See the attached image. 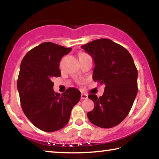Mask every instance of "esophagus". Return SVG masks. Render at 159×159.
<instances>
[{"instance_id": "esophagus-1", "label": "esophagus", "mask_w": 159, "mask_h": 159, "mask_svg": "<svg viewBox=\"0 0 159 159\" xmlns=\"http://www.w3.org/2000/svg\"><path fill=\"white\" fill-rule=\"evenodd\" d=\"M80 99H81V100H83V99H88V95H85V94H81V96H80Z\"/></svg>"}]
</instances>
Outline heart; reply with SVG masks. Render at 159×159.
<instances>
[{
  "label": "heart",
  "instance_id": "b5f03b06",
  "mask_svg": "<svg viewBox=\"0 0 159 159\" xmlns=\"http://www.w3.org/2000/svg\"><path fill=\"white\" fill-rule=\"evenodd\" d=\"M85 55V53H81V54H80V55Z\"/></svg>",
  "mask_w": 159,
  "mask_h": 159
}]
</instances>
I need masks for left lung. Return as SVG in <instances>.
I'll return each mask as SVG.
<instances>
[{
    "label": "left lung",
    "instance_id": "left-lung-1",
    "mask_svg": "<svg viewBox=\"0 0 159 159\" xmlns=\"http://www.w3.org/2000/svg\"><path fill=\"white\" fill-rule=\"evenodd\" d=\"M93 57V79L104 85L102 96L89 95L95 107L88 118L99 128H110L121 123L138 93V73L130 52L109 39L95 40L81 46Z\"/></svg>",
    "mask_w": 159,
    "mask_h": 159
}]
</instances>
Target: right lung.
I'll list each match as a JSON object with an SVG mask.
<instances>
[{"label":"right lung","instance_id":"right-lung-1","mask_svg":"<svg viewBox=\"0 0 159 159\" xmlns=\"http://www.w3.org/2000/svg\"><path fill=\"white\" fill-rule=\"evenodd\" d=\"M71 50L45 42L29 51L21 62L17 90L21 108L28 119L43 131L64 128L80 99L76 88H69L61 95L53 90L52 79L61 76L60 61Z\"/></svg>","mask_w":159,"mask_h":159}]
</instances>
